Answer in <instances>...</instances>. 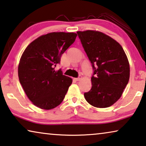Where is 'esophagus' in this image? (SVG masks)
Listing matches in <instances>:
<instances>
[{
  "instance_id": "esophagus-1",
  "label": "esophagus",
  "mask_w": 146,
  "mask_h": 146,
  "mask_svg": "<svg viewBox=\"0 0 146 146\" xmlns=\"http://www.w3.org/2000/svg\"><path fill=\"white\" fill-rule=\"evenodd\" d=\"M81 76H79V77L78 78H75V79H74V80H76V81H79V80H80V79H81Z\"/></svg>"
}]
</instances>
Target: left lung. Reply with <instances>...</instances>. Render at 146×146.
I'll return each instance as SVG.
<instances>
[{"label": "left lung", "mask_w": 146, "mask_h": 146, "mask_svg": "<svg viewBox=\"0 0 146 146\" xmlns=\"http://www.w3.org/2000/svg\"><path fill=\"white\" fill-rule=\"evenodd\" d=\"M77 33L94 71L92 88L84 98L94 107H110L120 98L129 82L127 55L119 42L103 33L88 30Z\"/></svg>", "instance_id": "1"}]
</instances>
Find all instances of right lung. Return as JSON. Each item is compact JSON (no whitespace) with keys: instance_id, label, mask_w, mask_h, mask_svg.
Returning <instances> with one entry per match:
<instances>
[{"instance_id":"1","label":"right lung","mask_w":146,"mask_h":146,"mask_svg":"<svg viewBox=\"0 0 146 146\" xmlns=\"http://www.w3.org/2000/svg\"><path fill=\"white\" fill-rule=\"evenodd\" d=\"M77 36L74 33H50L33 41L23 52L18 66L19 80L36 107L51 110L64 100L72 79L54 68Z\"/></svg>"}]
</instances>
